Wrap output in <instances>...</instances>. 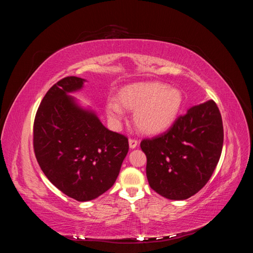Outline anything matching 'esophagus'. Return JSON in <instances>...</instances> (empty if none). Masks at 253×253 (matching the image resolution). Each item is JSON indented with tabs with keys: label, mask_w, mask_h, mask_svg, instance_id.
<instances>
[{
	"label": "esophagus",
	"mask_w": 253,
	"mask_h": 253,
	"mask_svg": "<svg viewBox=\"0 0 253 253\" xmlns=\"http://www.w3.org/2000/svg\"><path fill=\"white\" fill-rule=\"evenodd\" d=\"M128 144H129V148L135 149L137 147V144H138V141H137V139H135V138H129Z\"/></svg>",
	"instance_id": "1"
}]
</instances>
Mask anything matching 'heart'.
I'll return each instance as SVG.
<instances>
[{
    "label": "heart",
    "mask_w": 253,
    "mask_h": 253,
    "mask_svg": "<svg viewBox=\"0 0 253 253\" xmlns=\"http://www.w3.org/2000/svg\"><path fill=\"white\" fill-rule=\"evenodd\" d=\"M119 102L124 108L135 111V124L140 131L157 134L170 127L181 110V91L160 82H141L120 89ZM111 98L106 102V112L114 120L124 116V109Z\"/></svg>",
    "instance_id": "b5f03b06"
}]
</instances>
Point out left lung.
<instances>
[{
	"mask_svg": "<svg viewBox=\"0 0 253 253\" xmlns=\"http://www.w3.org/2000/svg\"><path fill=\"white\" fill-rule=\"evenodd\" d=\"M223 142V120L216 103L208 100L191 108L168 131L140 142L150 187L173 201L193 196L215 170Z\"/></svg>",
	"mask_w": 253,
	"mask_h": 253,
	"instance_id": "obj_1",
	"label": "left lung"
}]
</instances>
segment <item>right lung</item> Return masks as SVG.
<instances>
[{
  "label": "right lung",
  "instance_id": "1",
  "mask_svg": "<svg viewBox=\"0 0 253 253\" xmlns=\"http://www.w3.org/2000/svg\"><path fill=\"white\" fill-rule=\"evenodd\" d=\"M85 81L65 77L48 89L34 122V151L41 170L61 192L91 201L116 181L128 152L127 137L106 128L68 93Z\"/></svg>",
  "mask_w": 253,
  "mask_h": 253
}]
</instances>
